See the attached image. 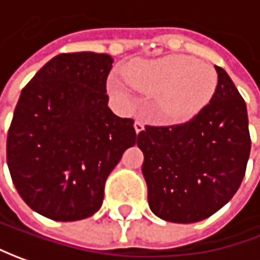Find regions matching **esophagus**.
Segmentation results:
<instances>
[{
  "mask_svg": "<svg viewBox=\"0 0 260 260\" xmlns=\"http://www.w3.org/2000/svg\"><path fill=\"white\" fill-rule=\"evenodd\" d=\"M134 128H135V132L139 134L141 131H144V123H142L141 121H135V123H134Z\"/></svg>",
  "mask_w": 260,
  "mask_h": 260,
  "instance_id": "obj_1",
  "label": "esophagus"
}]
</instances>
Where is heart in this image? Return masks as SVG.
<instances>
[{
  "mask_svg": "<svg viewBox=\"0 0 260 260\" xmlns=\"http://www.w3.org/2000/svg\"><path fill=\"white\" fill-rule=\"evenodd\" d=\"M125 76L141 93L155 96L152 115L170 123L199 115L217 87V75L210 66L183 54L134 61L125 68ZM109 89L116 98L131 101L128 85L118 77L109 80Z\"/></svg>",
  "mask_w": 260,
  "mask_h": 260,
  "instance_id": "1",
  "label": "heart"
}]
</instances>
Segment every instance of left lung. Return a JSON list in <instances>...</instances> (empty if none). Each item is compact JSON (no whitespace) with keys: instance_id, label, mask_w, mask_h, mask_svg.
<instances>
[{"instance_id":"1","label":"left lung","mask_w":260,"mask_h":260,"mask_svg":"<svg viewBox=\"0 0 260 260\" xmlns=\"http://www.w3.org/2000/svg\"><path fill=\"white\" fill-rule=\"evenodd\" d=\"M209 105L190 121L145 125L138 134L148 204L159 219L196 223L236 194L246 173L250 135L246 103L219 66Z\"/></svg>"}]
</instances>
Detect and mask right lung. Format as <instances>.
<instances>
[{
	"label": "right lung",
	"mask_w": 260,
	"mask_h": 260,
	"mask_svg": "<svg viewBox=\"0 0 260 260\" xmlns=\"http://www.w3.org/2000/svg\"><path fill=\"white\" fill-rule=\"evenodd\" d=\"M113 58L63 53L25 85L7 137V164L18 194L57 221L90 217L101 209L105 181L126 148L134 119L108 108Z\"/></svg>",
	"instance_id": "right-lung-1"
}]
</instances>
